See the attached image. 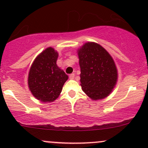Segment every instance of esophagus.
<instances>
[{"label": "esophagus", "mask_w": 148, "mask_h": 148, "mask_svg": "<svg viewBox=\"0 0 148 148\" xmlns=\"http://www.w3.org/2000/svg\"><path fill=\"white\" fill-rule=\"evenodd\" d=\"M74 76H75V74H71L69 75V79H74Z\"/></svg>", "instance_id": "34e87169"}]
</instances>
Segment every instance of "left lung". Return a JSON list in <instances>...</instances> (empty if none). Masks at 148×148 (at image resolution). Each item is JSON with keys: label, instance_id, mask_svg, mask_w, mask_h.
I'll list each match as a JSON object with an SVG mask.
<instances>
[{"label": "left lung", "instance_id": "obj_1", "mask_svg": "<svg viewBox=\"0 0 148 148\" xmlns=\"http://www.w3.org/2000/svg\"><path fill=\"white\" fill-rule=\"evenodd\" d=\"M83 91L92 100L111 94L118 80V70L113 58L101 45L87 42L78 49Z\"/></svg>", "mask_w": 148, "mask_h": 148}]
</instances>
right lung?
Listing matches in <instances>:
<instances>
[{
    "label": "right lung",
    "mask_w": 148,
    "mask_h": 148,
    "mask_svg": "<svg viewBox=\"0 0 148 148\" xmlns=\"http://www.w3.org/2000/svg\"><path fill=\"white\" fill-rule=\"evenodd\" d=\"M58 53L49 47L33 61L28 74V87L33 95L43 102H51L58 97L68 76L58 67Z\"/></svg>",
    "instance_id": "add662e5"
}]
</instances>
